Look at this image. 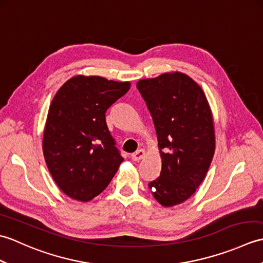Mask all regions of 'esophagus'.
<instances>
[{
	"label": "esophagus",
	"mask_w": 263,
	"mask_h": 263,
	"mask_svg": "<svg viewBox=\"0 0 263 263\" xmlns=\"http://www.w3.org/2000/svg\"><path fill=\"white\" fill-rule=\"evenodd\" d=\"M144 155H146V152H144L143 149H139L132 155V159L135 161H140L144 157Z\"/></svg>",
	"instance_id": "obj_1"
}]
</instances>
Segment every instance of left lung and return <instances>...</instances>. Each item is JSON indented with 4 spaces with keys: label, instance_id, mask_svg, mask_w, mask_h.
Segmentation results:
<instances>
[{
    "label": "left lung",
    "instance_id": "obj_1",
    "mask_svg": "<svg viewBox=\"0 0 263 263\" xmlns=\"http://www.w3.org/2000/svg\"><path fill=\"white\" fill-rule=\"evenodd\" d=\"M137 87L153 116L161 158L160 176L149 183L164 206L187 200L208 173L215 154V126L202 89L182 72L142 79Z\"/></svg>",
    "mask_w": 263,
    "mask_h": 263
}]
</instances>
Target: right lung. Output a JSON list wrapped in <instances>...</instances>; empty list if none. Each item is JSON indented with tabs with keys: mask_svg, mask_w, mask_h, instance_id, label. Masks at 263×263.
Returning <instances> with one entry per match:
<instances>
[{
	"mask_svg": "<svg viewBox=\"0 0 263 263\" xmlns=\"http://www.w3.org/2000/svg\"><path fill=\"white\" fill-rule=\"evenodd\" d=\"M130 87L127 81L76 76L55 93L44 128L43 153L53 180L68 197L92 200L119 170L123 157L105 113Z\"/></svg>",
	"mask_w": 263,
	"mask_h": 263,
	"instance_id": "add662e5",
	"label": "right lung"
}]
</instances>
